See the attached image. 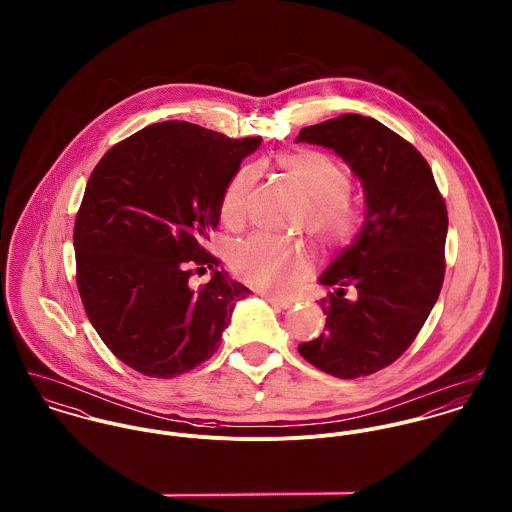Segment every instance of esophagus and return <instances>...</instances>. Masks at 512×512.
<instances>
[{
  "label": "esophagus",
  "mask_w": 512,
  "mask_h": 512,
  "mask_svg": "<svg viewBox=\"0 0 512 512\" xmlns=\"http://www.w3.org/2000/svg\"><path fill=\"white\" fill-rule=\"evenodd\" d=\"M264 297H266L268 303H272L276 307H282V309H288V307H292L293 303H295L290 297H280V295H270V293H264Z\"/></svg>",
  "instance_id": "34e87169"
}]
</instances>
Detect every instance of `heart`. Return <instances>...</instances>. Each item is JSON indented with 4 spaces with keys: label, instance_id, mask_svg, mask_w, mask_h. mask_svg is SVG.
Returning <instances> with one entry per match:
<instances>
[{
    "label": "heart",
    "instance_id": "heart-1",
    "mask_svg": "<svg viewBox=\"0 0 512 512\" xmlns=\"http://www.w3.org/2000/svg\"><path fill=\"white\" fill-rule=\"evenodd\" d=\"M293 183L307 195L301 224L329 248L349 246L363 226V211L349 193L351 171L335 157L317 149L284 151L276 157ZM258 181L256 165H242L228 179L220 197V215L228 228L240 230L248 220V201ZM232 274L258 290L286 293L309 272V258L301 248L268 236H250L230 248Z\"/></svg>",
    "mask_w": 512,
    "mask_h": 512
}]
</instances>
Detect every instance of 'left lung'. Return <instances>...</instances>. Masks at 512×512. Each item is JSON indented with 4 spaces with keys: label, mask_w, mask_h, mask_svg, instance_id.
<instances>
[{
    "label": "left lung",
    "mask_w": 512,
    "mask_h": 512,
    "mask_svg": "<svg viewBox=\"0 0 512 512\" xmlns=\"http://www.w3.org/2000/svg\"><path fill=\"white\" fill-rule=\"evenodd\" d=\"M295 142L341 155L366 199L357 240L319 278L333 288L321 299L325 333L297 351L337 378L368 376L404 355L438 301L445 201L424 155L374 118L343 114L303 128Z\"/></svg>",
    "instance_id": "1"
}]
</instances>
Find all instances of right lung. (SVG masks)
<instances>
[{"mask_svg": "<svg viewBox=\"0 0 512 512\" xmlns=\"http://www.w3.org/2000/svg\"><path fill=\"white\" fill-rule=\"evenodd\" d=\"M260 144L171 120L118 142L94 167L74 220L76 286L124 365L173 378L217 353L250 290L217 270L205 240L228 179ZM207 267L212 282L193 289L190 276Z\"/></svg>", "mask_w": 512, "mask_h": 512, "instance_id": "add662e5", "label": "right lung"}]
</instances>
